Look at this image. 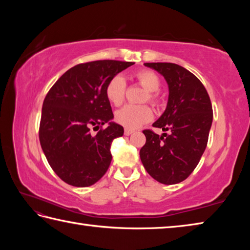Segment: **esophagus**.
<instances>
[{"instance_id":"esophagus-1","label":"esophagus","mask_w":250,"mask_h":250,"mask_svg":"<svg viewBox=\"0 0 250 250\" xmlns=\"http://www.w3.org/2000/svg\"><path fill=\"white\" fill-rule=\"evenodd\" d=\"M133 132H134L133 129H128V128L125 129V135H130L131 133H133Z\"/></svg>"}]
</instances>
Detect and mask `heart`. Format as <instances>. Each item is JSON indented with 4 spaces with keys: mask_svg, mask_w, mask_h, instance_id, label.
Returning a JSON list of instances; mask_svg holds the SVG:
<instances>
[{
    "mask_svg": "<svg viewBox=\"0 0 250 250\" xmlns=\"http://www.w3.org/2000/svg\"><path fill=\"white\" fill-rule=\"evenodd\" d=\"M139 84L146 90V95L143 98V101L149 100L151 104H159V95L158 90L160 88V79L158 75L152 70L143 69L138 71L134 76ZM126 83L124 77L117 75L112 77L105 84L104 94L105 98L108 99L110 104L113 105H120L125 100ZM153 118L149 105H135V104H126L124 108L118 110L116 112V121L121 125L128 129H135L141 125L149 122Z\"/></svg>",
    "mask_w": 250,
    "mask_h": 250,
    "instance_id": "1",
    "label": "heart"
}]
</instances>
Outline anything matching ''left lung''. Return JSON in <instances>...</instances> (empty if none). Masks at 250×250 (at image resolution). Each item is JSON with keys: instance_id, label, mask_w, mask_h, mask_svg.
I'll return each instance as SVG.
<instances>
[{"instance_id": "1", "label": "left lung", "mask_w": 250, "mask_h": 250, "mask_svg": "<svg viewBox=\"0 0 250 250\" xmlns=\"http://www.w3.org/2000/svg\"><path fill=\"white\" fill-rule=\"evenodd\" d=\"M167 80L168 100L154 128L145 130L146 141L140 159L146 172L160 183L171 185L188 179L206 149L213 108L205 87L195 75L172 62H146Z\"/></svg>"}]
</instances>
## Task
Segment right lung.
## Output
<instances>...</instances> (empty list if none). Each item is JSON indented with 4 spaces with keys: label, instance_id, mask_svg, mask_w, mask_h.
<instances>
[{
    "label": "right lung",
    "instance_id": "obj_1",
    "mask_svg": "<svg viewBox=\"0 0 250 250\" xmlns=\"http://www.w3.org/2000/svg\"><path fill=\"white\" fill-rule=\"evenodd\" d=\"M134 62L96 61L74 66L46 95L40 125V142L53 171L67 184L86 188L107 172L113 139L124 135L115 124L105 84ZM105 129L92 135V126Z\"/></svg>",
    "mask_w": 250,
    "mask_h": 250
}]
</instances>
